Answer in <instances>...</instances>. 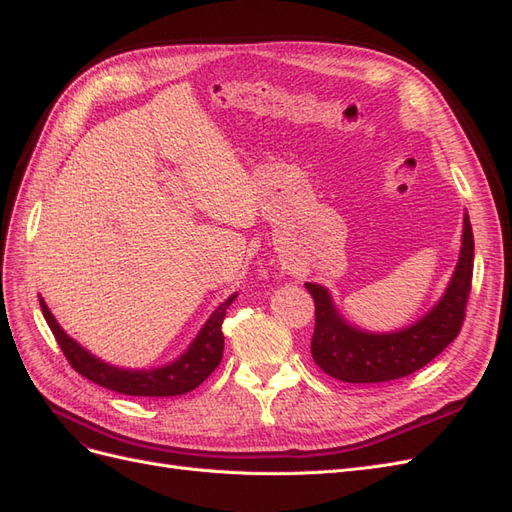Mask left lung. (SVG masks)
Instances as JSON below:
<instances>
[{"label":"left lung","instance_id":"obj_1","mask_svg":"<svg viewBox=\"0 0 512 512\" xmlns=\"http://www.w3.org/2000/svg\"><path fill=\"white\" fill-rule=\"evenodd\" d=\"M474 235L468 213L463 215L461 252L444 297L412 327L397 333H367L350 327L337 314L329 290L305 284L316 305L312 356L316 365L342 382H389L414 374L459 335L472 290Z\"/></svg>","mask_w":512,"mask_h":512}]
</instances>
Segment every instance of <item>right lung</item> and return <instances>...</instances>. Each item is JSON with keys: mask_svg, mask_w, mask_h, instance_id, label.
<instances>
[{"mask_svg": "<svg viewBox=\"0 0 512 512\" xmlns=\"http://www.w3.org/2000/svg\"><path fill=\"white\" fill-rule=\"evenodd\" d=\"M237 299V294L228 297L211 318L200 329L188 352L181 354L175 363L158 367V369H119L115 365H108L94 354H89L85 348L74 342L72 337L64 333L59 322L53 318L51 309L40 299L42 314L49 324L57 344L64 352L68 363L79 371L87 380L96 382L104 389H111L115 393L132 395V397H173L194 391L198 384H203L215 367L220 365L224 354V335H222V322L226 316L228 305Z\"/></svg>", "mask_w": 512, "mask_h": 512, "instance_id": "right-lung-1", "label": "right lung"}]
</instances>
